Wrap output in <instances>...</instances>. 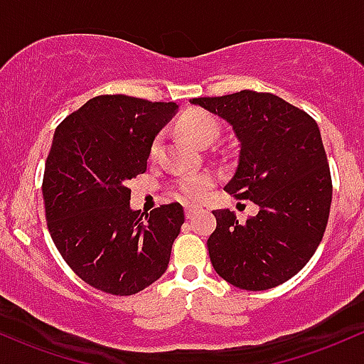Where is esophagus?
I'll return each mask as SVG.
<instances>
[{
    "label": "esophagus",
    "instance_id": "obj_1",
    "mask_svg": "<svg viewBox=\"0 0 364 364\" xmlns=\"http://www.w3.org/2000/svg\"><path fill=\"white\" fill-rule=\"evenodd\" d=\"M198 210H200V207H198V205H185V214H186V219H191V218H193V215L197 214Z\"/></svg>",
    "mask_w": 364,
    "mask_h": 364
}]
</instances>
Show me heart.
<instances>
[{
  "label": "heart",
  "instance_id": "obj_1",
  "mask_svg": "<svg viewBox=\"0 0 364 364\" xmlns=\"http://www.w3.org/2000/svg\"><path fill=\"white\" fill-rule=\"evenodd\" d=\"M179 129L185 134L190 141H193L195 145H205V143H213L218 138L219 126L215 122L213 115H209L207 112L202 110H190L188 114H185L179 121ZM159 149V139H155L154 149L151 151H157ZM214 178L207 173L200 174H188L185 178L179 179L176 183V188L179 190V193L183 195L188 200H200L205 197L207 190L213 186Z\"/></svg>",
  "mask_w": 364,
  "mask_h": 364
}]
</instances>
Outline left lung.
<instances>
[{"instance_id": "1", "label": "left lung", "mask_w": 364, "mask_h": 364, "mask_svg": "<svg viewBox=\"0 0 364 364\" xmlns=\"http://www.w3.org/2000/svg\"><path fill=\"white\" fill-rule=\"evenodd\" d=\"M190 103L233 127L240 154L225 190L259 205L245 223L213 210L207 249L215 273L252 292L282 285L313 257L328 223L331 178L318 124L277 95L250 90Z\"/></svg>"}]
</instances>
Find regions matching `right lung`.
<instances>
[{
  "label": "right lung",
  "mask_w": 364,
  "mask_h": 364,
  "mask_svg": "<svg viewBox=\"0 0 364 364\" xmlns=\"http://www.w3.org/2000/svg\"><path fill=\"white\" fill-rule=\"evenodd\" d=\"M178 109L102 95L55 129L43 178L48 230L70 269L102 292L138 294L169 264L181 203L141 214L131 209L127 181L145 173L155 136Z\"/></svg>",
  "instance_id": "right-lung-1"
}]
</instances>
